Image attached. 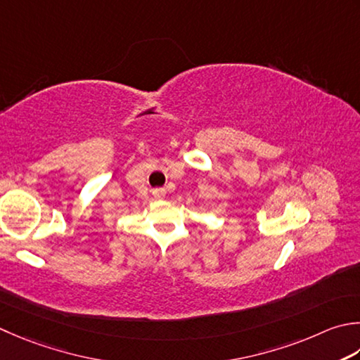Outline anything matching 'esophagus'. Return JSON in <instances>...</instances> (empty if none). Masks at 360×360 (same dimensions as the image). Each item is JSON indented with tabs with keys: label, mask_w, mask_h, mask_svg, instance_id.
Here are the masks:
<instances>
[{
	"label": "esophagus",
	"mask_w": 360,
	"mask_h": 360,
	"mask_svg": "<svg viewBox=\"0 0 360 360\" xmlns=\"http://www.w3.org/2000/svg\"><path fill=\"white\" fill-rule=\"evenodd\" d=\"M165 195H167V190H165V188H154V190H153V196H154V200H158V201L164 200V198H165Z\"/></svg>",
	"instance_id": "obj_1"
}]
</instances>
